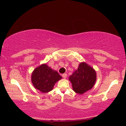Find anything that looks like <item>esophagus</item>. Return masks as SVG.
I'll return each mask as SVG.
<instances>
[{"instance_id": "1", "label": "esophagus", "mask_w": 126, "mask_h": 126, "mask_svg": "<svg viewBox=\"0 0 126 126\" xmlns=\"http://www.w3.org/2000/svg\"><path fill=\"white\" fill-rule=\"evenodd\" d=\"M66 76H67V74H66V73H64V74H62V77H63L64 79H65L66 77Z\"/></svg>"}]
</instances>
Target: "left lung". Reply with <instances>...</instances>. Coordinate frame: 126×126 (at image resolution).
Returning a JSON list of instances; mask_svg holds the SVG:
<instances>
[{"label": "left lung", "mask_w": 126, "mask_h": 126, "mask_svg": "<svg viewBox=\"0 0 126 126\" xmlns=\"http://www.w3.org/2000/svg\"><path fill=\"white\" fill-rule=\"evenodd\" d=\"M96 79L95 71L85 63H80L77 70L69 77L74 91L79 94L92 89Z\"/></svg>", "instance_id": "1"}]
</instances>
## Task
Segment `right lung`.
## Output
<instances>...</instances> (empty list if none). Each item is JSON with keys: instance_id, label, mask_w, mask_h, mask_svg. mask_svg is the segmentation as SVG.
<instances>
[{"instance_id": "right-lung-1", "label": "right lung", "mask_w": 126, "mask_h": 126, "mask_svg": "<svg viewBox=\"0 0 126 126\" xmlns=\"http://www.w3.org/2000/svg\"><path fill=\"white\" fill-rule=\"evenodd\" d=\"M62 79L57 71L53 70L47 64L36 68L31 76L33 86L42 93H47L53 89L56 82Z\"/></svg>"}]
</instances>
